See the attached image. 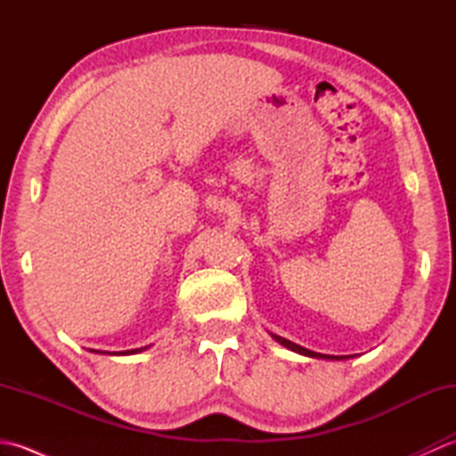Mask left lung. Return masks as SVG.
I'll list each match as a JSON object with an SVG mask.
<instances>
[{
    "label": "left lung",
    "instance_id": "obj_1",
    "mask_svg": "<svg viewBox=\"0 0 456 456\" xmlns=\"http://www.w3.org/2000/svg\"><path fill=\"white\" fill-rule=\"evenodd\" d=\"M270 335H273V338H274L276 343H280L282 346L289 348V351H294V353H297V354H304V356L322 358V361H348V358H354V354H341V356H335V354L314 353V351H309V348H305V346H302V345H296V343H292V341H288V338H284V337L274 335V333H270Z\"/></svg>",
    "mask_w": 456,
    "mask_h": 456
}]
</instances>
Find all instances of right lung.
<instances>
[{
    "label": "right lung",
    "instance_id": "add662e5",
    "mask_svg": "<svg viewBox=\"0 0 456 456\" xmlns=\"http://www.w3.org/2000/svg\"><path fill=\"white\" fill-rule=\"evenodd\" d=\"M149 346H141V348H131V351H113V353H110V351H95V348H92V353H100V354H115V356H125V354H137V353H142V351H147Z\"/></svg>",
    "mask_w": 456,
    "mask_h": 456
}]
</instances>
